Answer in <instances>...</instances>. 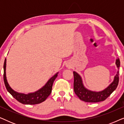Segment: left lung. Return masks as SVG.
<instances>
[{
    "label": "left lung",
    "mask_w": 124,
    "mask_h": 124,
    "mask_svg": "<svg viewBox=\"0 0 124 124\" xmlns=\"http://www.w3.org/2000/svg\"><path fill=\"white\" fill-rule=\"evenodd\" d=\"M116 64L118 69L120 65V59H116ZM74 75V91L80 100L86 102L96 103L106 100L117 87L119 81V71H117L115 76L114 80L106 89L99 92L89 90L84 87L82 78L77 72H73Z\"/></svg>",
    "instance_id": "left-lung-1"
}]
</instances>
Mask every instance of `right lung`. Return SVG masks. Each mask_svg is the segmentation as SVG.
Here are the masks:
<instances>
[{"label":"right lung","mask_w":124,"mask_h":124,"mask_svg":"<svg viewBox=\"0 0 124 124\" xmlns=\"http://www.w3.org/2000/svg\"><path fill=\"white\" fill-rule=\"evenodd\" d=\"M6 70V59H5L4 63V82L6 89L13 98H15L19 102L24 104H37L45 101L51 93L52 85L58 74V73H57L53 77L51 78L47 82V84L39 90L33 93L25 94L16 92L10 87L7 80Z\"/></svg>","instance_id":"right-lung-1"}]
</instances>
